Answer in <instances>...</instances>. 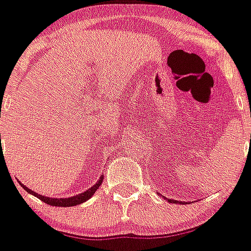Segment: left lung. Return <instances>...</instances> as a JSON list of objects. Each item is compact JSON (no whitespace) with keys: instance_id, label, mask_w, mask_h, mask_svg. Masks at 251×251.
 Listing matches in <instances>:
<instances>
[{"instance_id":"left-lung-1","label":"left lung","mask_w":251,"mask_h":251,"mask_svg":"<svg viewBox=\"0 0 251 251\" xmlns=\"http://www.w3.org/2000/svg\"><path fill=\"white\" fill-rule=\"evenodd\" d=\"M164 199H165V197H164ZM165 200H168V199H165ZM169 202H170V203H183V202H180V201H175V200H168Z\"/></svg>"}]
</instances>
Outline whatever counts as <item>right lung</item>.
<instances>
[{
  "mask_svg": "<svg viewBox=\"0 0 251 251\" xmlns=\"http://www.w3.org/2000/svg\"><path fill=\"white\" fill-rule=\"evenodd\" d=\"M102 181H103V175L100 177V180L97 181V182L95 183L92 187L88 188L87 191L78 193V195H76V196H73V197H69V199H52V197H47V196L39 195V193H35L34 191L29 190V188H28L25 185H23L22 182H20V183H21V186H22V187L27 191V192H29L30 195L35 196L37 199H39L40 201H43L44 203H48V204H50V206H55V207H73V206H76V204L83 203V202H86L87 200L91 199L92 196H94V193L97 191V188H99L100 185L102 183Z\"/></svg>",
  "mask_w": 251,
  "mask_h": 251,
  "instance_id": "1",
  "label": "right lung"
}]
</instances>
